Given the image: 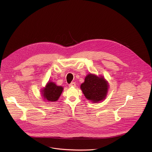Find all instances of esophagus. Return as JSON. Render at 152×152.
Listing matches in <instances>:
<instances>
[{
    "label": "esophagus",
    "instance_id": "34e87169",
    "mask_svg": "<svg viewBox=\"0 0 152 152\" xmlns=\"http://www.w3.org/2000/svg\"><path fill=\"white\" fill-rule=\"evenodd\" d=\"M75 86H76V83H74V82L73 83H71V84H69V87H75Z\"/></svg>",
    "mask_w": 152,
    "mask_h": 152
}]
</instances>
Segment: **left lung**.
Listing matches in <instances>:
<instances>
[{"mask_svg":"<svg viewBox=\"0 0 152 152\" xmlns=\"http://www.w3.org/2000/svg\"><path fill=\"white\" fill-rule=\"evenodd\" d=\"M108 87L107 81L103 76L89 74L81 85V89L87 99L97 103L105 99Z\"/></svg>","mask_w":152,"mask_h":152,"instance_id":"obj_1","label":"left lung"}]
</instances>
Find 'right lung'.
<instances>
[{
  "mask_svg": "<svg viewBox=\"0 0 152 152\" xmlns=\"http://www.w3.org/2000/svg\"><path fill=\"white\" fill-rule=\"evenodd\" d=\"M63 89V87L57 86L53 82H49L42 92V96L48 102H55L60 97Z\"/></svg>",
  "mask_w": 152,
  "mask_h": 152,
  "instance_id": "1",
  "label": "right lung"
}]
</instances>
